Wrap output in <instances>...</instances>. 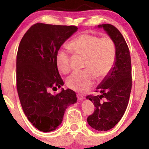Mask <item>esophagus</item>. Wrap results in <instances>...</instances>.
<instances>
[{
    "label": "esophagus",
    "mask_w": 149,
    "mask_h": 149,
    "mask_svg": "<svg viewBox=\"0 0 149 149\" xmlns=\"http://www.w3.org/2000/svg\"><path fill=\"white\" fill-rule=\"evenodd\" d=\"M77 97H78V100L79 101H82L84 100V97L80 95H77Z\"/></svg>",
    "instance_id": "1"
}]
</instances>
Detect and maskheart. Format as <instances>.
Segmentation results:
<instances>
[{
  "label": "heart",
  "mask_w": 149,
  "mask_h": 149,
  "mask_svg": "<svg viewBox=\"0 0 149 149\" xmlns=\"http://www.w3.org/2000/svg\"><path fill=\"white\" fill-rule=\"evenodd\" d=\"M68 47L75 55L84 56L83 67L66 80L68 88L79 92H87L94 84L96 76L103 78L111 71L116 60V46L110 37L100 38L96 34L83 33L73 39ZM56 64L59 71L67 74L71 71V55L64 49L56 54Z\"/></svg>",
  "instance_id": "obj_1"
}]
</instances>
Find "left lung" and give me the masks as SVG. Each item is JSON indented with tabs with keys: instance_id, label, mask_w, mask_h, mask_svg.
Listing matches in <instances>:
<instances>
[{
	"instance_id": "obj_1",
	"label": "left lung",
	"mask_w": 149,
	"mask_h": 149,
	"mask_svg": "<svg viewBox=\"0 0 149 149\" xmlns=\"http://www.w3.org/2000/svg\"><path fill=\"white\" fill-rule=\"evenodd\" d=\"M116 46V60L111 71L97 87L100 95H88L95 112L89 116L88 123L98 131L114 127L122 118L127 109L132 89L131 58L128 46L120 32L111 24H100ZM96 91V92H97Z\"/></svg>"
}]
</instances>
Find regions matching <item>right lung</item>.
Here are the masks:
<instances>
[{
  "label": "right lung",
  "mask_w": 149,
  "mask_h": 149,
  "mask_svg": "<svg viewBox=\"0 0 149 149\" xmlns=\"http://www.w3.org/2000/svg\"><path fill=\"white\" fill-rule=\"evenodd\" d=\"M78 28L37 23L22 38L17 54V89L22 109L38 130L49 132L60 125L66 109L76 103V92L64 85L56 64V54ZM55 91V90H54Z\"/></svg>",
  "instance_id": "right-lung-1"
}]
</instances>
